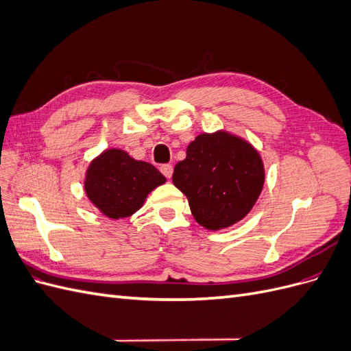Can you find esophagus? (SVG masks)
<instances>
[{"label":"esophagus","mask_w":351,"mask_h":351,"mask_svg":"<svg viewBox=\"0 0 351 351\" xmlns=\"http://www.w3.org/2000/svg\"><path fill=\"white\" fill-rule=\"evenodd\" d=\"M161 173H162L167 178H171V176H173V165H169V164L162 165V167H161Z\"/></svg>","instance_id":"34e87169"}]
</instances>
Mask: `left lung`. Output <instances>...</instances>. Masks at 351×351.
Returning a JSON list of instances; mask_svg holds the SVG:
<instances>
[{
  "label": "left lung",
  "mask_w": 351,
  "mask_h": 351,
  "mask_svg": "<svg viewBox=\"0 0 351 351\" xmlns=\"http://www.w3.org/2000/svg\"><path fill=\"white\" fill-rule=\"evenodd\" d=\"M173 183L186 195L197 224L218 231L252 210L263 189L265 167L243 137L227 130L200 133L174 167Z\"/></svg>",
  "instance_id": "obj_1"
}]
</instances>
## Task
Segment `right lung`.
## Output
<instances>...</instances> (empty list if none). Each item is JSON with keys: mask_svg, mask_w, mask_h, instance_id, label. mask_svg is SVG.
Returning <instances> with one entry per match:
<instances>
[{"mask_svg": "<svg viewBox=\"0 0 351 351\" xmlns=\"http://www.w3.org/2000/svg\"><path fill=\"white\" fill-rule=\"evenodd\" d=\"M167 182L158 169L117 147L93 158L84 173V193L101 214L123 219L139 210L152 190Z\"/></svg>", "mask_w": 351, "mask_h": 351, "instance_id": "1", "label": "right lung"}]
</instances>
